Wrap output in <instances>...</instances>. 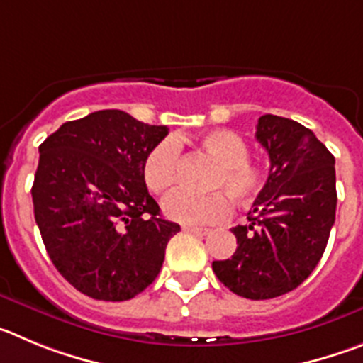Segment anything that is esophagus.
Instances as JSON below:
<instances>
[{"label": "esophagus", "instance_id": "1", "mask_svg": "<svg viewBox=\"0 0 363 363\" xmlns=\"http://www.w3.org/2000/svg\"><path fill=\"white\" fill-rule=\"evenodd\" d=\"M182 230L186 231V233H194V235H210L211 230H208V228H197V226H184Z\"/></svg>", "mask_w": 363, "mask_h": 363}]
</instances>
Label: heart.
I'll return each instance as SVG.
<instances>
[{"mask_svg": "<svg viewBox=\"0 0 363 363\" xmlns=\"http://www.w3.org/2000/svg\"><path fill=\"white\" fill-rule=\"evenodd\" d=\"M201 146L218 162V169L211 177V194H191L179 189L162 201V211L168 218L188 226L213 224L231 213V201H253L266 182V174L259 164L247 161L250 148L238 133L231 130H213L201 137ZM181 146L174 137H164L152 146L143 161V177L152 194H164L174 188L179 177Z\"/></svg>", "mask_w": 363, "mask_h": 363, "instance_id": "b5f03b06", "label": "heart"}]
</instances>
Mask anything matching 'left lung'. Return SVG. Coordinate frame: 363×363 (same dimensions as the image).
Listing matches in <instances>:
<instances>
[{"mask_svg": "<svg viewBox=\"0 0 363 363\" xmlns=\"http://www.w3.org/2000/svg\"><path fill=\"white\" fill-rule=\"evenodd\" d=\"M257 141L269 155V175L235 226L231 259L213 260L215 275L235 295L267 300L286 295L311 275L335 224V157L300 123L266 113Z\"/></svg>", "mask_w": 363, "mask_h": 363, "instance_id": "1", "label": "left lung"}]
</instances>
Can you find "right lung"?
<instances>
[{
	"label": "right lung",
	"instance_id": "obj_1",
	"mask_svg": "<svg viewBox=\"0 0 363 363\" xmlns=\"http://www.w3.org/2000/svg\"><path fill=\"white\" fill-rule=\"evenodd\" d=\"M168 135L123 110L68 121L39 146L34 217L52 264L77 291L130 300L155 280L181 231L148 194L143 161Z\"/></svg>",
	"mask_w": 363,
	"mask_h": 363
}]
</instances>
